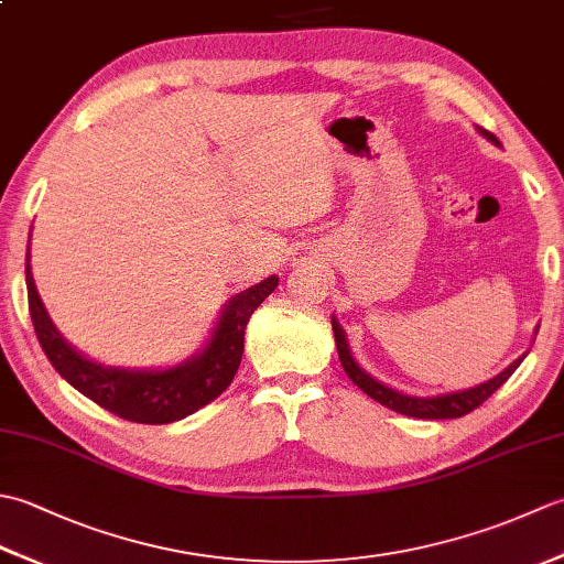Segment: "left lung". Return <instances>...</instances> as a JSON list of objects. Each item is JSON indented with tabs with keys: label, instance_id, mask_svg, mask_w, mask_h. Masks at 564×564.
Here are the masks:
<instances>
[{
	"label": "left lung",
	"instance_id": "8db88e82",
	"mask_svg": "<svg viewBox=\"0 0 564 564\" xmlns=\"http://www.w3.org/2000/svg\"><path fill=\"white\" fill-rule=\"evenodd\" d=\"M477 133H480L485 140L492 142V145L501 148V142L492 133H489V130L477 128ZM332 329H334V341H337L339 361H341V368L346 370V376H349L356 382V386L368 394V398H373L376 402L386 404L388 410H394V412L406 414V416H416V419H458V416H465L467 412H473L475 406H480L489 398V394L505 386V382L511 378L513 370L521 366L525 354H529V351H525L511 366L501 370L499 376L480 382V386L455 390V392L431 394V398H419V394H406L402 390H394V388L386 386V382L376 380L373 376L368 373V370L358 366V361L351 354L349 339H346V332L341 329L339 319L334 315H332ZM535 334H538V327H535Z\"/></svg>",
	"mask_w": 564,
	"mask_h": 564
}]
</instances>
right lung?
Listing matches in <instances>:
<instances>
[{"label":"right lung","mask_w":564,"mask_h":564,"mask_svg":"<svg viewBox=\"0 0 564 564\" xmlns=\"http://www.w3.org/2000/svg\"><path fill=\"white\" fill-rule=\"evenodd\" d=\"M275 285H279V275H269L251 289L235 293L223 305L208 341L203 344V349L191 354L186 361L164 368L104 366L77 351V346H72L53 325L31 273L29 237V313L47 361L84 398L97 402L116 416L138 424H172L220 398L232 382L239 361H242L247 322L275 291Z\"/></svg>","instance_id":"1"}]
</instances>
